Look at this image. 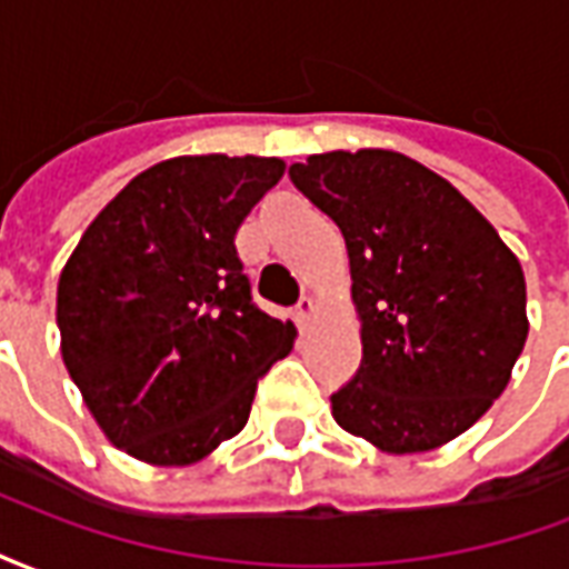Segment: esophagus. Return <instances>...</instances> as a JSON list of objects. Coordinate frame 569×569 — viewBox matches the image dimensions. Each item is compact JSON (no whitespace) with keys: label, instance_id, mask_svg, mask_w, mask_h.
Segmentation results:
<instances>
[{"label":"esophagus","instance_id":"obj_1","mask_svg":"<svg viewBox=\"0 0 569 569\" xmlns=\"http://www.w3.org/2000/svg\"><path fill=\"white\" fill-rule=\"evenodd\" d=\"M310 317H313V301H310V298H301L296 305V322L305 329L310 322Z\"/></svg>","mask_w":569,"mask_h":569}]
</instances>
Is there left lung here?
Listing matches in <instances>:
<instances>
[{"label": "left lung", "mask_w": 569, "mask_h": 569, "mask_svg": "<svg viewBox=\"0 0 569 569\" xmlns=\"http://www.w3.org/2000/svg\"><path fill=\"white\" fill-rule=\"evenodd\" d=\"M292 186L345 234L362 362L338 427L387 453L432 451L506 390L527 341L525 271L493 224L399 151H326Z\"/></svg>", "instance_id": "left-lung-1"}]
</instances>
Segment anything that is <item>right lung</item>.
Masks as SVG:
<instances>
[{
	"label": "right lung",
	"mask_w": 569,
	"mask_h": 569,
	"mask_svg": "<svg viewBox=\"0 0 569 569\" xmlns=\"http://www.w3.org/2000/svg\"><path fill=\"white\" fill-rule=\"evenodd\" d=\"M280 158L188 154L133 176L88 224L57 286L63 362L109 441L188 466L247 427L256 387L296 341L268 317L234 234Z\"/></svg>",
	"instance_id": "right-lung-1"
}]
</instances>
